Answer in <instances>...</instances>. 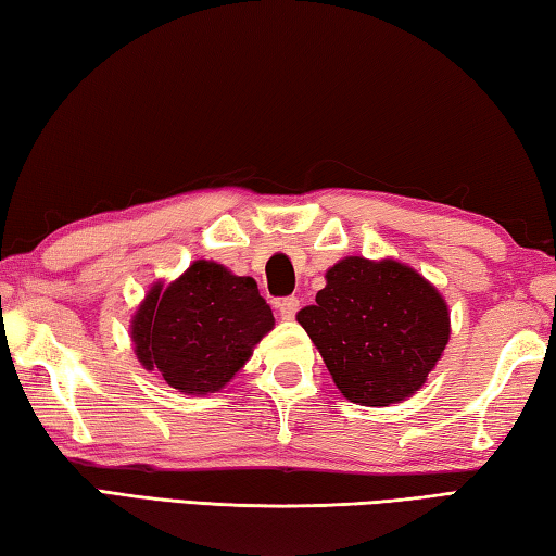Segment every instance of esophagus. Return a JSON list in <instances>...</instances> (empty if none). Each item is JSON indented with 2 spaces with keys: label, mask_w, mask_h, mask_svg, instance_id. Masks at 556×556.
<instances>
[{
  "label": "esophagus",
  "mask_w": 556,
  "mask_h": 556,
  "mask_svg": "<svg viewBox=\"0 0 556 556\" xmlns=\"http://www.w3.org/2000/svg\"><path fill=\"white\" fill-rule=\"evenodd\" d=\"M277 308L281 318H294L296 312H299V296H285L277 301Z\"/></svg>",
  "instance_id": "1"
}]
</instances>
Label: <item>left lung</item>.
I'll return each mask as SVG.
<instances>
[{
	"label": "left lung",
	"mask_w": 556,
	"mask_h": 556,
	"mask_svg": "<svg viewBox=\"0 0 556 556\" xmlns=\"http://www.w3.org/2000/svg\"><path fill=\"white\" fill-rule=\"evenodd\" d=\"M299 324L348 400L388 407L417 392L448 343L439 291L394 260L345 257Z\"/></svg>",
	"instance_id": "8db88e82"
}]
</instances>
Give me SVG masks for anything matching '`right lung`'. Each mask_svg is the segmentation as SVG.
<instances>
[{
  "label": "right lung",
  "mask_w": 556,
  "mask_h": 556,
  "mask_svg": "<svg viewBox=\"0 0 556 556\" xmlns=\"http://www.w3.org/2000/svg\"><path fill=\"white\" fill-rule=\"evenodd\" d=\"M271 306L257 281L215 262H193L184 277L156 285L131 321L139 363L188 394L220 390L271 331Z\"/></svg>",
  "instance_id": "add662e5"
}]
</instances>
